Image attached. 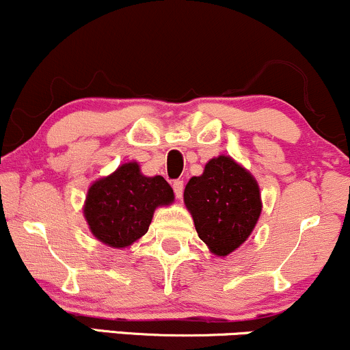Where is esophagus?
Here are the masks:
<instances>
[{"instance_id": "obj_1", "label": "esophagus", "mask_w": 350, "mask_h": 350, "mask_svg": "<svg viewBox=\"0 0 350 350\" xmlns=\"http://www.w3.org/2000/svg\"><path fill=\"white\" fill-rule=\"evenodd\" d=\"M174 191L176 198H182L183 196V180H175L174 182Z\"/></svg>"}]
</instances>
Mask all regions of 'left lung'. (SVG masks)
<instances>
[{"label":"left lung","mask_w":350,"mask_h":350,"mask_svg":"<svg viewBox=\"0 0 350 350\" xmlns=\"http://www.w3.org/2000/svg\"><path fill=\"white\" fill-rule=\"evenodd\" d=\"M183 202L200 239L217 256H228L248 239L261 215L258 182L231 157L219 155L191 176Z\"/></svg>","instance_id":"1"}]
</instances>
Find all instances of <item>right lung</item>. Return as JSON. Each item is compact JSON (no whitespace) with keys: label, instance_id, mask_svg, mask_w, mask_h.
I'll return each instance as SVG.
<instances>
[{"label":"right lung","instance_id":"right-lung-1","mask_svg":"<svg viewBox=\"0 0 350 350\" xmlns=\"http://www.w3.org/2000/svg\"><path fill=\"white\" fill-rule=\"evenodd\" d=\"M163 176H145L137 162L122 163L88 190L84 217L90 233L112 248H125L148 231L155 208L174 202Z\"/></svg>","mask_w":350,"mask_h":350}]
</instances>
